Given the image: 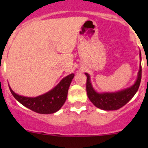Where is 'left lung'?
I'll return each instance as SVG.
<instances>
[{
    "label": "left lung",
    "instance_id": "obj_1",
    "mask_svg": "<svg viewBox=\"0 0 148 148\" xmlns=\"http://www.w3.org/2000/svg\"><path fill=\"white\" fill-rule=\"evenodd\" d=\"M140 69L138 77L130 87L115 92H97L92 86L90 80V76L85 73L86 77V93L89 100L97 108L103 110H117L127 104L138 92L142 77L141 52L140 51Z\"/></svg>",
    "mask_w": 148,
    "mask_h": 148
}]
</instances>
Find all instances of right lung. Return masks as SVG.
I'll use <instances>...</instances> for the list:
<instances>
[{"label": "right lung", "instance_id": "obj_1", "mask_svg": "<svg viewBox=\"0 0 148 148\" xmlns=\"http://www.w3.org/2000/svg\"><path fill=\"white\" fill-rule=\"evenodd\" d=\"M74 77V74L66 76L53 89L36 97L17 95L8 86L15 99L23 106L39 114H53L59 111L66 100L69 88Z\"/></svg>", "mask_w": 148, "mask_h": 148}]
</instances>
